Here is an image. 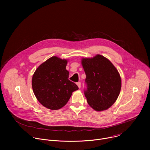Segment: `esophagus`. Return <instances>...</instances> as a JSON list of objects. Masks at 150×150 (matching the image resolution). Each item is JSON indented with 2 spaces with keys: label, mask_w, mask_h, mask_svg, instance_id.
Listing matches in <instances>:
<instances>
[{
  "label": "esophagus",
  "mask_w": 150,
  "mask_h": 150,
  "mask_svg": "<svg viewBox=\"0 0 150 150\" xmlns=\"http://www.w3.org/2000/svg\"><path fill=\"white\" fill-rule=\"evenodd\" d=\"M76 84H77V85H78V88H81V82H77L76 83Z\"/></svg>",
  "instance_id": "34e87169"
}]
</instances>
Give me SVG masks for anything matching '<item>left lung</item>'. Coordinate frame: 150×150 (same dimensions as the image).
<instances>
[{"instance_id":"1","label":"left lung","mask_w":150,"mask_h":150,"mask_svg":"<svg viewBox=\"0 0 150 150\" xmlns=\"http://www.w3.org/2000/svg\"><path fill=\"white\" fill-rule=\"evenodd\" d=\"M81 63L86 75L84 94L88 104L97 112L107 110L120 94L122 84L117 70L109 59L100 54L82 58Z\"/></svg>"}]
</instances>
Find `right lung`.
<instances>
[{"label":"right lung","instance_id":"add662e5","mask_svg":"<svg viewBox=\"0 0 150 150\" xmlns=\"http://www.w3.org/2000/svg\"><path fill=\"white\" fill-rule=\"evenodd\" d=\"M68 60L53 56L35 70L32 78V87L38 101L45 108L58 110L69 101L77 85L69 80L66 69Z\"/></svg>","mask_w":150,"mask_h":150}]
</instances>
